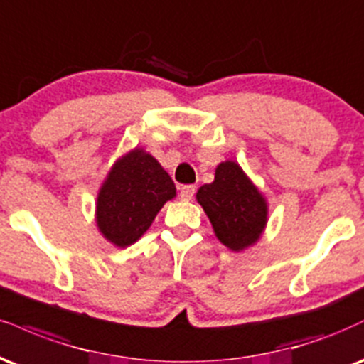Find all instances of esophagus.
<instances>
[{
    "label": "esophagus",
    "instance_id": "obj_1",
    "mask_svg": "<svg viewBox=\"0 0 364 364\" xmlns=\"http://www.w3.org/2000/svg\"><path fill=\"white\" fill-rule=\"evenodd\" d=\"M195 191H196V188L193 185H186V186H183L181 190H179V196H181V200L190 201L191 198H193Z\"/></svg>",
    "mask_w": 364,
    "mask_h": 364
}]
</instances>
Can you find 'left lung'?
<instances>
[{
  "instance_id": "1",
  "label": "left lung",
  "mask_w": 364,
  "mask_h": 364,
  "mask_svg": "<svg viewBox=\"0 0 364 364\" xmlns=\"http://www.w3.org/2000/svg\"><path fill=\"white\" fill-rule=\"evenodd\" d=\"M196 201L207 213L215 237L234 252L259 242L268 225V200L232 159L217 166L213 181L196 191Z\"/></svg>"
}]
</instances>
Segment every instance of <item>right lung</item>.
Returning a JSON list of instances; mask_svg holds the SVG:
<instances>
[{
    "label": "right lung",
    "mask_w": 364,
    "mask_h": 364,
    "mask_svg": "<svg viewBox=\"0 0 364 364\" xmlns=\"http://www.w3.org/2000/svg\"><path fill=\"white\" fill-rule=\"evenodd\" d=\"M176 186L159 161L134 147L113 163L96 195L95 220L100 234L115 247H129L146 234Z\"/></svg>",
    "instance_id": "obj_1"
}]
</instances>
